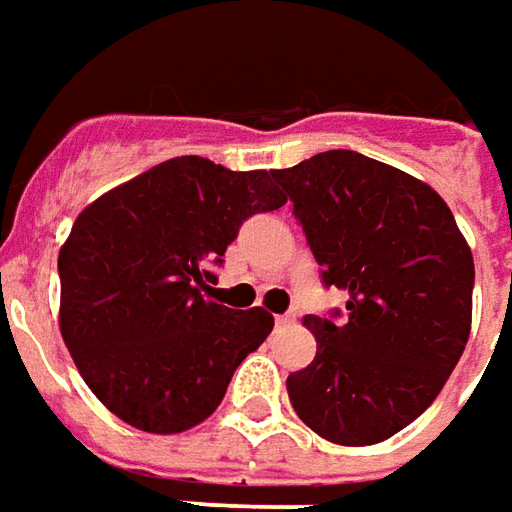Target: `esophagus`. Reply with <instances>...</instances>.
I'll list each match as a JSON object with an SVG mask.
<instances>
[{"label": "esophagus", "mask_w": 512, "mask_h": 512, "mask_svg": "<svg viewBox=\"0 0 512 512\" xmlns=\"http://www.w3.org/2000/svg\"><path fill=\"white\" fill-rule=\"evenodd\" d=\"M294 319H297V314H294V311H288V314H280V316H277V319H274V322H277V325H280V328H283V325H291V322H294Z\"/></svg>", "instance_id": "esophagus-1"}]
</instances>
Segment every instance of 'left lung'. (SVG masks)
<instances>
[{"mask_svg": "<svg viewBox=\"0 0 512 512\" xmlns=\"http://www.w3.org/2000/svg\"><path fill=\"white\" fill-rule=\"evenodd\" d=\"M344 316H305L314 361L288 375L294 412L339 446H373L440 395L471 333L474 257L443 198L356 151L271 170Z\"/></svg>", "mask_w": 512, "mask_h": 512, "instance_id": "left-lung-1", "label": "left lung"}]
</instances>
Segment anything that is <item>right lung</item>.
<instances>
[{"mask_svg": "<svg viewBox=\"0 0 512 512\" xmlns=\"http://www.w3.org/2000/svg\"><path fill=\"white\" fill-rule=\"evenodd\" d=\"M271 170L176 156L78 215L58 255L61 336L109 412L151 434L198 426L274 328L201 291L255 212L283 207Z\"/></svg>", "mask_w": 512, "mask_h": 512, "instance_id": "add662e5", "label": "right lung"}]
</instances>
